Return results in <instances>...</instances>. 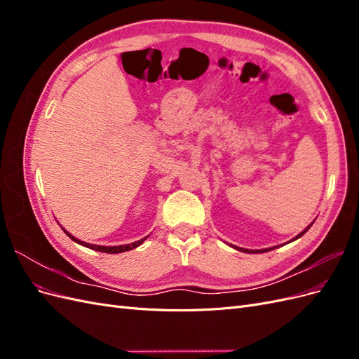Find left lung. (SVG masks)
Segmentation results:
<instances>
[{
  "label": "left lung",
  "mask_w": 359,
  "mask_h": 359,
  "mask_svg": "<svg viewBox=\"0 0 359 359\" xmlns=\"http://www.w3.org/2000/svg\"><path fill=\"white\" fill-rule=\"evenodd\" d=\"M314 222H311L307 227H306V229H304L301 233H298L295 238H292V240L289 241V243H292V241H295V240H298V238H301L304 233H306L309 229H310V227H311V224H313ZM231 247L232 248H235V250H238V252H244V253H265V252H269V250H274L276 247H268V248H262V250H248V248H243V247H236V245H232L231 244ZM278 247V245H277Z\"/></svg>",
  "instance_id": "obj_1"
}]
</instances>
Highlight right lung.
I'll use <instances>...</instances> for the list:
<instances>
[{
    "label": "right lung",
    "instance_id": "right-lung-1",
    "mask_svg": "<svg viewBox=\"0 0 359 359\" xmlns=\"http://www.w3.org/2000/svg\"><path fill=\"white\" fill-rule=\"evenodd\" d=\"M61 226V224H60ZM61 229L66 232V235L69 236V238H72V240L74 241V243H78V244H81V245H83V247H86V248H91V250H95V252H102V253H109V255H116V253H124V252H128V250H133V248H136V247H139L140 244H142L148 236H145V238H142V240H139V241H135V243H130V244H124V245H95V244H90V243H85V241H81V240H78V238L76 236H73L70 232H67L66 229H64V227L61 226Z\"/></svg>",
    "mask_w": 359,
    "mask_h": 359
}]
</instances>
